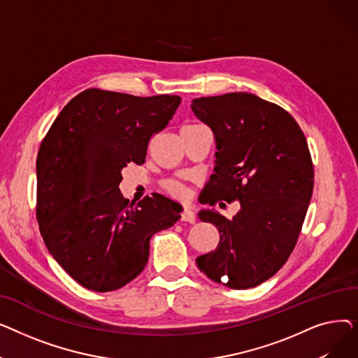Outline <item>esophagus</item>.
I'll return each mask as SVG.
<instances>
[{
	"label": "esophagus",
	"mask_w": 358,
	"mask_h": 358,
	"mask_svg": "<svg viewBox=\"0 0 358 358\" xmlns=\"http://www.w3.org/2000/svg\"><path fill=\"white\" fill-rule=\"evenodd\" d=\"M181 220L184 222H189V223H194L196 222V216H194V212L190 209V208H185L181 213Z\"/></svg>",
	"instance_id": "34e87169"
}]
</instances>
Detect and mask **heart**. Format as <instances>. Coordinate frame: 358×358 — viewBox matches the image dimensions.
<instances>
[{
	"label": "heart",
	"mask_w": 358,
	"mask_h": 358,
	"mask_svg": "<svg viewBox=\"0 0 358 358\" xmlns=\"http://www.w3.org/2000/svg\"><path fill=\"white\" fill-rule=\"evenodd\" d=\"M166 190L171 194L177 196V197H184L185 193H187L184 184H181L178 181H168L166 182Z\"/></svg>",
	"instance_id": "heart-1"
}]
</instances>
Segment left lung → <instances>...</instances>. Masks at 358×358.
<instances>
[{
	"label": "left lung",
	"instance_id": "obj_1",
	"mask_svg": "<svg viewBox=\"0 0 358 358\" xmlns=\"http://www.w3.org/2000/svg\"><path fill=\"white\" fill-rule=\"evenodd\" d=\"M192 110L216 145L215 173L199 201L241 206L232 219L215 209L199 212L220 241L196 258L197 267L231 289L255 287L285 266L302 229L313 192L306 138L286 110L248 92L194 99Z\"/></svg>",
	"mask_w": 358,
	"mask_h": 358
}]
</instances>
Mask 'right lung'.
<instances>
[{
	"label": "right lung",
	"mask_w": 358,
	"mask_h": 358,
	"mask_svg": "<svg viewBox=\"0 0 358 358\" xmlns=\"http://www.w3.org/2000/svg\"><path fill=\"white\" fill-rule=\"evenodd\" d=\"M178 96L135 97L90 88L73 97L36 161L37 222L56 262L83 287L111 292L145 268L149 239L181 217L162 194L129 204L122 169L145 162L148 142L171 120Z\"/></svg>",
	"instance_id": "add662e5"
}]
</instances>
